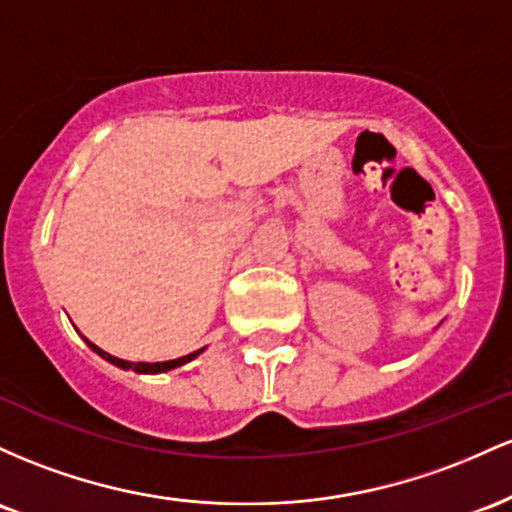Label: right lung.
<instances>
[{
	"mask_svg": "<svg viewBox=\"0 0 512 512\" xmlns=\"http://www.w3.org/2000/svg\"><path fill=\"white\" fill-rule=\"evenodd\" d=\"M86 343H89L91 350H96V353H99L103 360H108V363L123 367V370L145 372V375H157V372H166V370H171V367H179L183 363H188V360H193L195 355L200 353V350H195V353H191V355H183V358H176V360H164V363H128V360H120V358H116V355L106 353V350H101L99 346H94V343H91V341H86Z\"/></svg>",
	"mask_w": 512,
	"mask_h": 512,
	"instance_id": "1",
	"label": "right lung"
}]
</instances>
